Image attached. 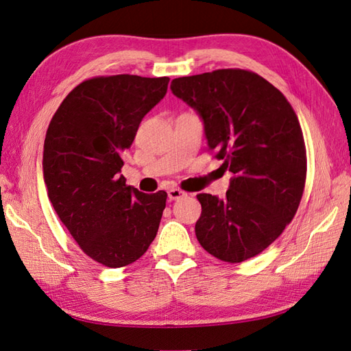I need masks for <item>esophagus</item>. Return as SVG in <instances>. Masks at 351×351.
<instances>
[{"label": "esophagus", "mask_w": 351, "mask_h": 351, "mask_svg": "<svg viewBox=\"0 0 351 351\" xmlns=\"http://www.w3.org/2000/svg\"><path fill=\"white\" fill-rule=\"evenodd\" d=\"M184 196H186V192H183L182 189H169L168 190L169 200H177V199H182Z\"/></svg>", "instance_id": "34e87169"}]
</instances>
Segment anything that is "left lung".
<instances>
[{"label": "left lung", "instance_id": "left-lung-1", "mask_svg": "<svg viewBox=\"0 0 351 351\" xmlns=\"http://www.w3.org/2000/svg\"><path fill=\"white\" fill-rule=\"evenodd\" d=\"M202 117L209 152L232 173L226 199L199 193L196 237L212 256L239 263L267 249L294 218L307 158L299 119L259 74L222 69L171 82Z\"/></svg>", "mask_w": 351, "mask_h": 351}]
</instances>
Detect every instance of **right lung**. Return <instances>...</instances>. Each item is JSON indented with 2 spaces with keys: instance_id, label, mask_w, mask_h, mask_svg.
I'll list each match as a JSON object with an SVG mask.
<instances>
[{
  "instance_id": "right-lung-1",
  "label": "right lung",
  "mask_w": 351,
  "mask_h": 351,
  "mask_svg": "<svg viewBox=\"0 0 351 351\" xmlns=\"http://www.w3.org/2000/svg\"><path fill=\"white\" fill-rule=\"evenodd\" d=\"M168 82L134 74L88 79L48 125L42 159L48 197L83 253L108 268L139 259L161 222L167 192L142 193L120 171L124 151Z\"/></svg>"
}]
</instances>
